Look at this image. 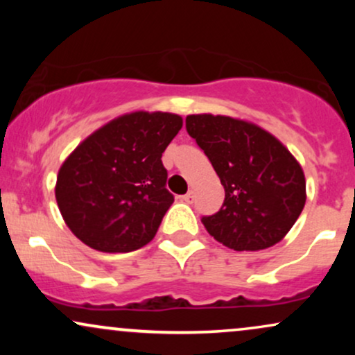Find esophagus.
Segmentation results:
<instances>
[{"label": "esophagus", "mask_w": 355, "mask_h": 355, "mask_svg": "<svg viewBox=\"0 0 355 355\" xmlns=\"http://www.w3.org/2000/svg\"><path fill=\"white\" fill-rule=\"evenodd\" d=\"M182 200L185 202V203H193V200H195V195H193V191H189V193H187V195H183V197H182Z\"/></svg>", "instance_id": "esophagus-1"}]
</instances>
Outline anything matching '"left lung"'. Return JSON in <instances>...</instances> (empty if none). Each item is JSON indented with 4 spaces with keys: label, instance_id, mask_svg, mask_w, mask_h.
<instances>
[{
    "label": "left lung",
    "instance_id": "left-lung-1",
    "mask_svg": "<svg viewBox=\"0 0 355 355\" xmlns=\"http://www.w3.org/2000/svg\"><path fill=\"white\" fill-rule=\"evenodd\" d=\"M187 132L217 172L225 200L202 223L234 250H263L279 243L302 214L305 175L279 138L252 121L225 115H189Z\"/></svg>",
    "mask_w": 355,
    "mask_h": 355
}]
</instances>
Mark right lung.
I'll return each instance as SVG.
<instances>
[{
  "label": "right lung",
  "instance_id": "add662e5",
  "mask_svg": "<svg viewBox=\"0 0 355 355\" xmlns=\"http://www.w3.org/2000/svg\"><path fill=\"white\" fill-rule=\"evenodd\" d=\"M182 125L175 113H125L68 155L55 197L75 237L107 254L137 250L155 237L173 203L162 153Z\"/></svg>",
  "mask_w": 355,
  "mask_h": 355
}]
</instances>
